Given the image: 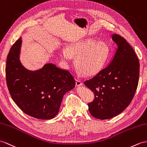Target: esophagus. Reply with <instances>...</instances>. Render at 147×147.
Returning a JSON list of instances; mask_svg holds the SVG:
<instances>
[{
  "mask_svg": "<svg viewBox=\"0 0 147 147\" xmlns=\"http://www.w3.org/2000/svg\"><path fill=\"white\" fill-rule=\"evenodd\" d=\"M76 86H77V87H80V86L83 85V83H82V82L80 80H76Z\"/></svg>",
  "mask_w": 147,
  "mask_h": 147,
  "instance_id": "1",
  "label": "esophagus"
}]
</instances>
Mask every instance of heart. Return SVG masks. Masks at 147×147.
<instances>
[{"mask_svg": "<svg viewBox=\"0 0 147 147\" xmlns=\"http://www.w3.org/2000/svg\"><path fill=\"white\" fill-rule=\"evenodd\" d=\"M109 47L105 42L96 38H88L71 44L67 49H62L60 55L67 63L71 62L72 56L76 57L78 73L91 76L103 69L109 59Z\"/></svg>", "mask_w": 147, "mask_h": 147, "instance_id": "b5f03b06", "label": "heart"}]
</instances>
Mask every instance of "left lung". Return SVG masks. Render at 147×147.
<instances>
[{
  "mask_svg": "<svg viewBox=\"0 0 147 147\" xmlns=\"http://www.w3.org/2000/svg\"><path fill=\"white\" fill-rule=\"evenodd\" d=\"M117 48L109 65L90 80L84 82L95 95L88 103L91 115L100 120L119 115L129 105L137 90L140 63L133 48L124 38L112 35Z\"/></svg>",
  "mask_w": 147,
  "mask_h": 147,
  "instance_id": "obj_1",
  "label": "left lung"
}]
</instances>
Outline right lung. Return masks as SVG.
<instances>
[{
  "label": "right lung",
  "instance_id": "right-lung-1",
  "mask_svg": "<svg viewBox=\"0 0 147 147\" xmlns=\"http://www.w3.org/2000/svg\"><path fill=\"white\" fill-rule=\"evenodd\" d=\"M21 45L20 37L7 58L5 76L10 94L27 115L38 119H52L59 112L63 95L75 87L74 77L53 63L45 64L37 70H27L19 59Z\"/></svg>",
  "mask_w": 147,
  "mask_h": 147
}]
</instances>
